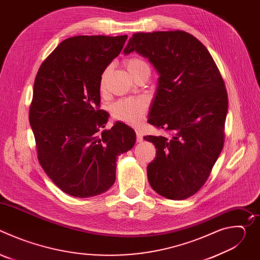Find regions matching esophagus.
I'll return each instance as SVG.
<instances>
[{"label":"esophagus","instance_id":"1","mask_svg":"<svg viewBox=\"0 0 260 260\" xmlns=\"http://www.w3.org/2000/svg\"><path fill=\"white\" fill-rule=\"evenodd\" d=\"M136 135H137V141L139 142V143H141V142H143V134H142V132H141V129H139V128H137L136 129Z\"/></svg>","mask_w":260,"mask_h":260}]
</instances>
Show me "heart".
I'll return each instance as SVG.
<instances>
[{
	"instance_id": "b5f03b06",
	"label": "heart",
	"mask_w": 260,
	"mask_h": 260,
	"mask_svg": "<svg viewBox=\"0 0 260 260\" xmlns=\"http://www.w3.org/2000/svg\"><path fill=\"white\" fill-rule=\"evenodd\" d=\"M124 64L127 72L134 79L143 72L150 73V68L148 63L139 57H131L125 60ZM109 71L110 68H106L102 73L100 80V87L102 90L105 87V82L108 77ZM147 109L148 102L144 98H127L115 102L111 107V113H112L113 118L118 121L136 125L139 124L144 118Z\"/></svg>"
}]
</instances>
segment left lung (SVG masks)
<instances>
[{
	"label": "left lung",
	"mask_w": 260,
	"mask_h": 260,
	"mask_svg": "<svg viewBox=\"0 0 260 260\" xmlns=\"http://www.w3.org/2000/svg\"><path fill=\"white\" fill-rule=\"evenodd\" d=\"M134 51L159 75L148 122L172 133L144 137L157 149L147 167L148 181L161 197L185 200L201 189L223 147V79L208 49L186 31L134 34L123 53Z\"/></svg>",
	"instance_id": "1"
}]
</instances>
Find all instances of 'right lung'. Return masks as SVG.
Instances as JSON below:
<instances>
[{"label":"right lung","mask_w":260,"mask_h":260,"mask_svg":"<svg viewBox=\"0 0 260 260\" xmlns=\"http://www.w3.org/2000/svg\"><path fill=\"white\" fill-rule=\"evenodd\" d=\"M127 36H76L43 61L34 83L29 124L38 159L63 192L90 198L116 179V161L136 143L135 131L117 121L111 129L100 110L102 73L120 53Z\"/></svg>","instance_id":"add662e5"}]
</instances>
